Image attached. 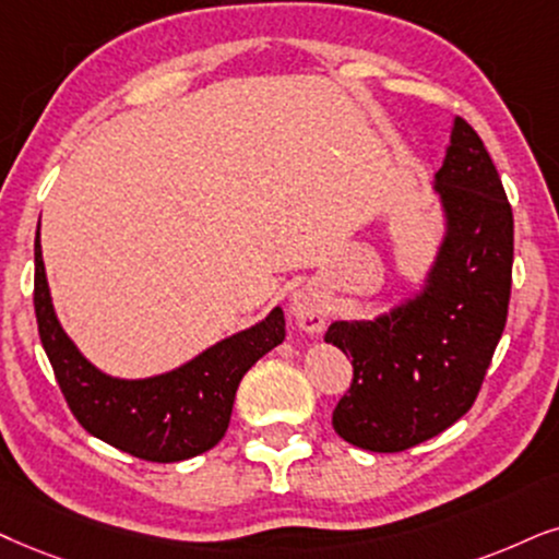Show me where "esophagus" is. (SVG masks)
<instances>
[{"instance_id":"1","label":"esophagus","mask_w":559,"mask_h":559,"mask_svg":"<svg viewBox=\"0 0 559 559\" xmlns=\"http://www.w3.org/2000/svg\"><path fill=\"white\" fill-rule=\"evenodd\" d=\"M292 312L296 317V322L309 332L322 330L324 322H328V304H324L322 294H317V288L312 286L299 288V292L294 294Z\"/></svg>"}]
</instances>
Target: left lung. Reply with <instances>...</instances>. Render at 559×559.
Listing matches in <instances>:
<instances>
[{
	"label": "left lung",
	"mask_w": 559,
	"mask_h": 559,
	"mask_svg": "<svg viewBox=\"0 0 559 559\" xmlns=\"http://www.w3.org/2000/svg\"><path fill=\"white\" fill-rule=\"evenodd\" d=\"M449 237L426 294L373 322H332L324 341L353 358L332 428L394 454L447 430L475 405L503 335L513 271V211L483 139L454 118L436 173Z\"/></svg>",
	"instance_id": "obj_1"
}]
</instances>
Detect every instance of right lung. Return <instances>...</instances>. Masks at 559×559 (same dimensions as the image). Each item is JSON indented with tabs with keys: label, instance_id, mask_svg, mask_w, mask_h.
I'll return each instance as SVG.
<instances>
[{
	"label": "right lung",
	"instance_id": "add662e5",
	"mask_svg": "<svg viewBox=\"0 0 559 559\" xmlns=\"http://www.w3.org/2000/svg\"><path fill=\"white\" fill-rule=\"evenodd\" d=\"M33 304L40 343L80 426L126 454L159 464L182 462L216 447L227 433L237 386L247 369L286 337L284 312L273 309L255 328L237 332L165 377L144 381L105 377L84 361L59 328L38 237Z\"/></svg>",
	"mask_w": 559,
	"mask_h": 559
}]
</instances>
